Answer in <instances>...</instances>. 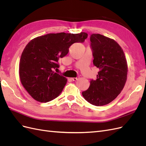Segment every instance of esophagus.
I'll return each instance as SVG.
<instances>
[{"label":"esophagus","mask_w":146,"mask_h":146,"mask_svg":"<svg viewBox=\"0 0 146 146\" xmlns=\"http://www.w3.org/2000/svg\"><path fill=\"white\" fill-rule=\"evenodd\" d=\"M78 77H73V78H71V80H73V81H76L77 80H78Z\"/></svg>","instance_id":"34e87169"}]
</instances>
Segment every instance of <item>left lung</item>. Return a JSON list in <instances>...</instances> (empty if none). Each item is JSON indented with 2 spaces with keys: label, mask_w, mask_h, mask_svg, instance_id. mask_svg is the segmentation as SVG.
I'll use <instances>...</instances> for the list:
<instances>
[{
  "label": "left lung",
  "mask_w": 146,
  "mask_h": 146,
  "mask_svg": "<svg viewBox=\"0 0 146 146\" xmlns=\"http://www.w3.org/2000/svg\"><path fill=\"white\" fill-rule=\"evenodd\" d=\"M93 64L99 68L96 80L82 92L85 99L95 106L107 105L121 93L127 80V63L121 46L114 39L100 34L90 36Z\"/></svg>",
  "instance_id": "obj_1"
}]
</instances>
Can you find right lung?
Wrapping results in <instances>:
<instances>
[{
  "mask_svg": "<svg viewBox=\"0 0 146 146\" xmlns=\"http://www.w3.org/2000/svg\"><path fill=\"white\" fill-rule=\"evenodd\" d=\"M87 37L85 32L49 33L27 44L21 56L19 77L22 85L35 100L47 102L61 94L67 79L54 69L59 68V58L68 54L70 46L83 42Z\"/></svg>",
  "mask_w": 146,
  "mask_h": 146,
  "instance_id": "right-lung-1",
  "label": "right lung"
}]
</instances>
